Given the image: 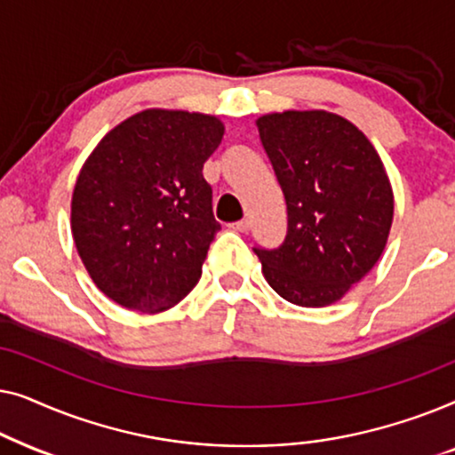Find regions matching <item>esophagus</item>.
I'll return each mask as SVG.
<instances>
[{
    "label": "esophagus",
    "instance_id": "esophagus-1",
    "mask_svg": "<svg viewBox=\"0 0 455 455\" xmlns=\"http://www.w3.org/2000/svg\"><path fill=\"white\" fill-rule=\"evenodd\" d=\"M232 228L235 229V232H248V229H251V220L235 221V223H232Z\"/></svg>",
    "mask_w": 455,
    "mask_h": 455
}]
</instances>
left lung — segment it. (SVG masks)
Returning <instances> with one entry per match:
<instances>
[{
	"label": "left lung",
	"instance_id": "obj_1",
	"mask_svg": "<svg viewBox=\"0 0 455 455\" xmlns=\"http://www.w3.org/2000/svg\"><path fill=\"white\" fill-rule=\"evenodd\" d=\"M288 207L277 248H254L263 275L298 307H327L381 257L394 220L383 161L352 122L329 111H283L257 120Z\"/></svg>",
	"mask_w": 455,
	"mask_h": 455
}]
</instances>
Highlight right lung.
I'll return each mask as SVG.
<instances>
[{
	"mask_svg": "<svg viewBox=\"0 0 455 455\" xmlns=\"http://www.w3.org/2000/svg\"><path fill=\"white\" fill-rule=\"evenodd\" d=\"M223 139L215 116L140 111L95 147L72 195V235L99 290L161 313L201 279L221 226L203 165Z\"/></svg>",
	"mask_w": 455,
	"mask_h": 455,
	"instance_id": "right-lung-1",
	"label": "right lung"
}]
</instances>
